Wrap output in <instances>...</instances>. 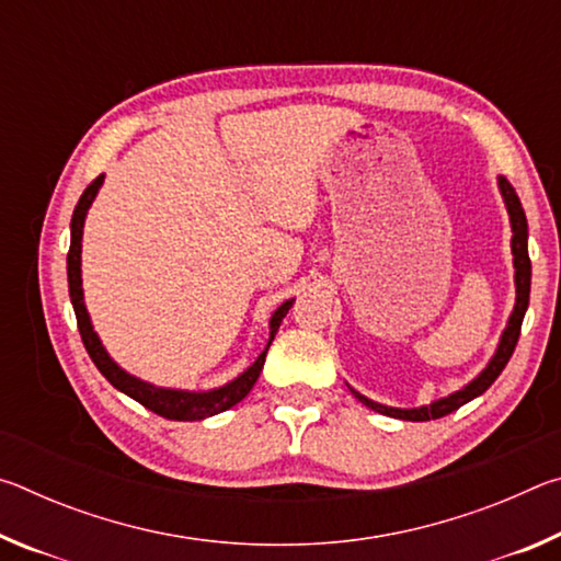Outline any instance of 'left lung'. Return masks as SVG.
Here are the masks:
<instances>
[{
    "label": "left lung",
    "mask_w": 561,
    "mask_h": 561,
    "mask_svg": "<svg viewBox=\"0 0 561 561\" xmlns=\"http://www.w3.org/2000/svg\"><path fill=\"white\" fill-rule=\"evenodd\" d=\"M500 190H502V197H505V205H507V213H510V222H512V254H515V284H517V304H515V311H512V317L507 321V329L505 334L500 339V346H497V354L492 356V360L488 364L485 371H482L478 378H474L472 383H468L462 388V391L453 393L448 398H440V401H435L431 405H421V408H388L381 403H374L368 401L366 396L356 393L354 388H351V393H354L360 403L371 408L376 413H383V415H391V417H401V421H435V417H443L453 411H458L460 405H465L472 398H478L488 391V388L495 383V378L502 374V368L507 366V360L512 356V351L517 346V339H519V329H522V319H525V311H527V304H529V279H531V262H529V254H527V217L525 210H522L519 205V197L515 193V187H512L505 178H500Z\"/></svg>",
    "instance_id": "obj_1"
}]
</instances>
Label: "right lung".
Returning <instances> with one entry per match:
<instances>
[{"label":"right lung","mask_w":561,"mask_h":561,"mask_svg":"<svg viewBox=\"0 0 561 561\" xmlns=\"http://www.w3.org/2000/svg\"><path fill=\"white\" fill-rule=\"evenodd\" d=\"M103 183V175H99L93 183L83 190L79 205H76L73 217H71V247H69V257H66V272H69V294H71V304L76 311V324H79V334L83 346H87L89 356L93 364H96L99 371L108 378V383L113 388H118L121 393L130 396L133 401H138L140 405H146L148 411H153L158 415L168 417V421H203V417H210L227 411L234 403H240L242 398L252 391V386L257 383L260 371L264 366V356H267V348L272 344L274 334L282 324V319L287 317L289 307L294 299L284 301L282 307L274 311L270 319V344L257 356V360L247 368L242 376H237L232 383H227L222 388H215V391L207 393H190V391H173V388H156L146 381H138L136 376H130L123 371L121 366H116L106 354V348L101 346V341L96 336V331L91 327L89 311L83 307V289H81V237H83V220H87V213L96 197L99 187Z\"/></svg>","instance_id":"add662e5"}]
</instances>
